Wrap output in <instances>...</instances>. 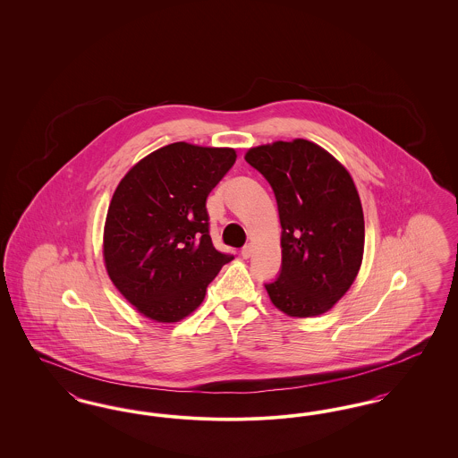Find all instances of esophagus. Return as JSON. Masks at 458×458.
Listing matches in <instances>:
<instances>
[{"label": "esophagus", "instance_id": "esophagus-1", "mask_svg": "<svg viewBox=\"0 0 458 458\" xmlns=\"http://www.w3.org/2000/svg\"><path fill=\"white\" fill-rule=\"evenodd\" d=\"M240 254H242V258H243V259H249V258L252 256V247H250V245H245V247H242Z\"/></svg>", "mask_w": 458, "mask_h": 458}]
</instances>
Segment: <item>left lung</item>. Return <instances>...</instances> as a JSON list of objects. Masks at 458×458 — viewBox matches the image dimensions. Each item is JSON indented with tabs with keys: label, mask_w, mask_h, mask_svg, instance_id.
I'll list each match as a JSON object with an SVG mask.
<instances>
[{
	"label": "left lung",
	"mask_w": 458,
	"mask_h": 458,
	"mask_svg": "<svg viewBox=\"0 0 458 458\" xmlns=\"http://www.w3.org/2000/svg\"><path fill=\"white\" fill-rule=\"evenodd\" d=\"M271 185L282 223V267L264 284L288 316H319L353 284L364 254V215L349 172L304 139L249 149Z\"/></svg>",
	"instance_id": "1"
}]
</instances>
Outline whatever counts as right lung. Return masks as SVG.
I'll return each instance as SVG.
<instances>
[{"mask_svg": "<svg viewBox=\"0 0 458 458\" xmlns=\"http://www.w3.org/2000/svg\"><path fill=\"white\" fill-rule=\"evenodd\" d=\"M235 159L228 148L174 142L118 183L105 225V262L111 282L146 318L183 319L233 259L213 245L206 199Z\"/></svg>", "mask_w": 458, "mask_h": 458, "instance_id": "right-lung-1", "label": "right lung"}]
</instances>
